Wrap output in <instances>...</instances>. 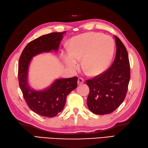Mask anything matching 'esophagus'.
Here are the masks:
<instances>
[{
	"label": "esophagus",
	"mask_w": 148,
	"mask_h": 148,
	"mask_svg": "<svg viewBox=\"0 0 148 148\" xmlns=\"http://www.w3.org/2000/svg\"><path fill=\"white\" fill-rule=\"evenodd\" d=\"M84 82V80L82 78H78V82H77V83H78V85H80V84H83Z\"/></svg>",
	"instance_id": "esophagus-1"
}]
</instances>
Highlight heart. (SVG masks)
Listing matches in <instances>:
<instances>
[{
	"instance_id": "1",
	"label": "heart",
	"mask_w": 148,
	"mask_h": 148,
	"mask_svg": "<svg viewBox=\"0 0 148 148\" xmlns=\"http://www.w3.org/2000/svg\"><path fill=\"white\" fill-rule=\"evenodd\" d=\"M115 44L109 36L89 32L72 38L68 50L62 52L61 58L69 70L79 68L82 59L83 68L91 76H97L107 70L114 52Z\"/></svg>"
}]
</instances>
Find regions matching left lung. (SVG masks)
Segmentation results:
<instances>
[{"instance_id":"obj_1","label":"left lung","mask_w":148,"mask_h":148,"mask_svg":"<svg viewBox=\"0 0 148 148\" xmlns=\"http://www.w3.org/2000/svg\"><path fill=\"white\" fill-rule=\"evenodd\" d=\"M116 54L110 67L91 80L87 99L89 109L99 115L110 114L119 107L126 97L130 79L128 54L119 38L115 36Z\"/></svg>"}]
</instances>
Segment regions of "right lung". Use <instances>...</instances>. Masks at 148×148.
<instances>
[{"label": "right lung", "mask_w": 148, "mask_h": 148, "mask_svg": "<svg viewBox=\"0 0 148 148\" xmlns=\"http://www.w3.org/2000/svg\"><path fill=\"white\" fill-rule=\"evenodd\" d=\"M66 32H52L40 36L29 43L21 54L18 62V82L29 107L41 116L53 117L64 107L68 95L77 86L78 78L57 79L43 91L31 89L28 84V70L33 57L52 50L57 51Z\"/></svg>", "instance_id": "obj_1"}]
</instances>
